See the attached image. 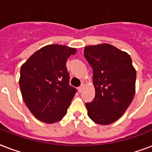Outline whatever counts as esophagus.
I'll list each match as a JSON object with an SVG mask.
<instances>
[{
  "instance_id": "1",
  "label": "esophagus",
  "mask_w": 152,
  "mask_h": 152,
  "mask_svg": "<svg viewBox=\"0 0 152 152\" xmlns=\"http://www.w3.org/2000/svg\"><path fill=\"white\" fill-rule=\"evenodd\" d=\"M83 88H84V84H83V83H82L80 87H79V88H78L79 92H80V93L82 92V91H83Z\"/></svg>"
}]
</instances>
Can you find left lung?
<instances>
[{
    "label": "left lung",
    "instance_id": "8db88e82",
    "mask_svg": "<svg viewBox=\"0 0 152 152\" xmlns=\"http://www.w3.org/2000/svg\"><path fill=\"white\" fill-rule=\"evenodd\" d=\"M84 57L93 69L95 96L86 103L88 117L110 125L124 114L136 92L137 72L129 54L108 43L87 46Z\"/></svg>",
    "mask_w": 152,
    "mask_h": 152
}]
</instances>
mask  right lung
<instances>
[{"label": "right lung", "instance_id": "right-lung-1", "mask_svg": "<svg viewBox=\"0 0 152 152\" xmlns=\"http://www.w3.org/2000/svg\"><path fill=\"white\" fill-rule=\"evenodd\" d=\"M76 51L64 45H47L22 64L19 83L23 100L38 120L53 124L66 114L76 92L69 85L66 61Z\"/></svg>", "mask_w": 152, "mask_h": 152}]
</instances>
